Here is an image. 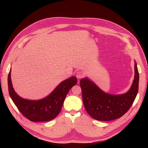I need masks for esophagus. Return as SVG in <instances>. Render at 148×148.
<instances>
[{"label":"esophagus","mask_w":148,"mask_h":148,"mask_svg":"<svg viewBox=\"0 0 148 148\" xmlns=\"http://www.w3.org/2000/svg\"><path fill=\"white\" fill-rule=\"evenodd\" d=\"M84 73L82 71H78L77 73H76V77H77V78L79 79V78H82L84 77Z\"/></svg>","instance_id":"obj_1"}]
</instances>
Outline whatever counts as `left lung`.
Instances as JSON below:
<instances>
[{"mask_svg":"<svg viewBox=\"0 0 148 148\" xmlns=\"http://www.w3.org/2000/svg\"><path fill=\"white\" fill-rule=\"evenodd\" d=\"M79 83L85 109L91 117L99 121L119 119L130 108L137 95L139 73L136 63L133 84L129 91L123 95L106 93L87 78L82 79Z\"/></svg>","mask_w":148,"mask_h":148,"instance_id":"1","label":"left lung"}]
</instances>
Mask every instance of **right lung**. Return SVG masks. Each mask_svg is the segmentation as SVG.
Wrapping results in <instances>:
<instances>
[{
    "instance_id": "1",
    "label": "right lung",
    "mask_w": 148,
    "mask_h": 148,
    "mask_svg": "<svg viewBox=\"0 0 148 148\" xmlns=\"http://www.w3.org/2000/svg\"><path fill=\"white\" fill-rule=\"evenodd\" d=\"M10 72L11 70L8 75L10 97L20 112L31 122H47L54 119L60 113L67 93L77 83V78L72 77L61 82L44 99L31 101L21 98L15 92L12 86Z\"/></svg>"
}]
</instances>
